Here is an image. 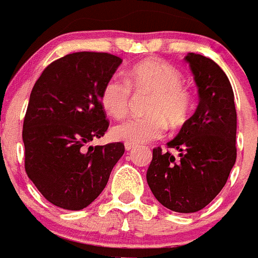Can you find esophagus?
I'll return each mask as SVG.
<instances>
[{
  "mask_svg": "<svg viewBox=\"0 0 258 258\" xmlns=\"http://www.w3.org/2000/svg\"><path fill=\"white\" fill-rule=\"evenodd\" d=\"M137 147V145H133V144H125V149H126L127 151H132L133 149H136Z\"/></svg>",
  "mask_w": 258,
  "mask_h": 258,
  "instance_id": "34e87169",
  "label": "esophagus"
}]
</instances>
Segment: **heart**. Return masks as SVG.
I'll list each match as a JSON object with an SVG mask.
<instances>
[{
    "instance_id": "b5f03b06",
    "label": "heart",
    "mask_w": 258,
    "mask_h": 258,
    "mask_svg": "<svg viewBox=\"0 0 258 258\" xmlns=\"http://www.w3.org/2000/svg\"><path fill=\"white\" fill-rule=\"evenodd\" d=\"M136 95H150L146 117L132 118L112 129V136L126 144H145L159 140L167 129H180L188 122L193 109L190 92L182 86V76L172 65L160 60H145L134 65L127 81L111 77L100 92L102 105L114 118H124Z\"/></svg>"
}]
</instances>
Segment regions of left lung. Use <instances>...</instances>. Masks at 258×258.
Instances as JSON below:
<instances>
[{
	"label": "left lung",
	"mask_w": 258,
	"mask_h": 258,
	"mask_svg": "<svg viewBox=\"0 0 258 258\" xmlns=\"http://www.w3.org/2000/svg\"><path fill=\"white\" fill-rule=\"evenodd\" d=\"M185 60L195 74L200 103L167 144L179 156L155 147L146 179L164 208L196 213L217 197L236 162V109L230 81L214 61L195 53Z\"/></svg>",
	"instance_id": "left-lung-1"
}]
</instances>
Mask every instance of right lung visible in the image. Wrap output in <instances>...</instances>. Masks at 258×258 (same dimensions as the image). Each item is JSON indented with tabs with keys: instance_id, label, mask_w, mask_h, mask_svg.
Returning a JSON list of instances; mask_svg holds the SVG:
<instances>
[{
	"instance_id": "obj_1",
	"label": "right lung",
	"mask_w": 258,
	"mask_h": 258,
	"mask_svg": "<svg viewBox=\"0 0 258 258\" xmlns=\"http://www.w3.org/2000/svg\"><path fill=\"white\" fill-rule=\"evenodd\" d=\"M122 62L105 52H77L50 62L32 87L23 121L24 169L50 204L89 206L124 155L122 142L89 146L109 126L100 92Z\"/></svg>"
}]
</instances>
